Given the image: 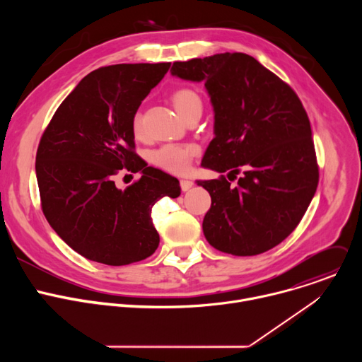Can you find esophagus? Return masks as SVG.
<instances>
[{
	"label": "esophagus",
	"instance_id": "34e87169",
	"mask_svg": "<svg viewBox=\"0 0 362 362\" xmlns=\"http://www.w3.org/2000/svg\"><path fill=\"white\" fill-rule=\"evenodd\" d=\"M192 186H193V182H192V180H186V179H182V180H180V187H182L183 192H187Z\"/></svg>",
	"mask_w": 362,
	"mask_h": 362
}]
</instances>
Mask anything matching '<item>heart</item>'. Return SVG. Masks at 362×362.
Returning a JSON list of instances; mask_svg holds the SVG:
<instances>
[{
    "label": "heart",
    "mask_w": 362,
    "mask_h": 362,
    "mask_svg": "<svg viewBox=\"0 0 362 362\" xmlns=\"http://www.w3.org/2000/svg\"><path fill=\"white\" fill-rule=\"evenodd\" d=\"M172 101H173L177 113L183 119H186L193 112H202V107H203L200 95L194 90L187 88V87L176 90L172 95ZM132 130L136 137L143 136V120H141L140 113L134 115L133 122H132ZM196 153H197V147L194 144L166 143V144L158 147L156 150H153L150 154V159L154 165L159 166L160 169L170 172V173L180 175L189 169Z\"/></svg>",
    "instance_id": "1"
}]
</instances>
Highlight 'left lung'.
<instances>
[{"mask_svg":"<svg viewBox=\"0 0 362 362\" xmlns=\"http://www.w3.org/2000/svg\"><path fill=\"white\" fill-rule=\"evenodd\" d=\"M170 73L203 81L215 112V137L202 166L228 172L197 180L212 197L203 233L221 252L264 253L286 239L311 203L318 180L308 115L289 84L243 53L176 62Z\"/></svg>","mask_w":362,"mask_h":362,"instance_id":"obj_1","label":"left lung"}]
</instances>
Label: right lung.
I'll use <instances>...</instances> for the list:
<instances>
[{
    "label": "right lung",
    "instance_id": "add662e5",
    "mask_svg": "<svg viewBox=\"0 0 362 362\" xmlns=\"http://www.w3.org/2000/svg\"><path fill=\"white\" fill-rule=\"evenodd\" d=\"M170 63L116 64L87 74L44 130L35 156L41 209L49 226L90 261L122 267L146 259L160 238L151 208L180 194L179 180L134 151L133 117ZM140 171L124 191L114 176Z\"/></svg>",
    "mask_w": 362,
    "mask_h": 362
}]
</instances>
